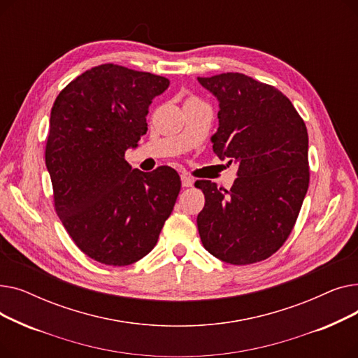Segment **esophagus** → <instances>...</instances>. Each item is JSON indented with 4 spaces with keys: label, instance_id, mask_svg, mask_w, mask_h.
Listing matches in <instances>:
<instances>
[{
    "label": "esophagus",
    "instance_id": "1",
    "mask_svg": "<svg viewBox=\"0 0 358 358\" xmlns=\"http://www.w3.org/2000/svg\"><path fill=\"white\" fill-rule=\"evenodd\" d=\"M181 184H182V187H192L194 184V180L190 176L182 174L181 176Z\"/></svg>",
    "mask_w": 358,
    "mask_h": 358
}]
</instances>
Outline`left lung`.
Returning <instances> with one entry per match:
<instances>
[{"label":"left lung","mask_w":358,"mask_h":358,"mask_svg":"<svg viewBox=\"0 0 358 358\" xmlns=\"http://www.w3.org/2000/svg\"><path fill=\"white\" fill-rule=\"evenodd\" d=\"M219 100L213 152L238 164L231 190L199 180L203 247L234 266L277 252L292 234L309 187L308 129L292 101L273 85L227 72L199 77Z\"/></svg>","instance_id":"8db88e82"}]
</instances>
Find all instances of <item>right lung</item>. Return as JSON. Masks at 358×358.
<instances>
[{
	"mask_svg": "<svg viewBox=\"0 0 358 358\" xmlns=\"http://www.w3.org/2000/svg\"><path fill=\"white\" fill-rule=\"evenodd\" d=\"M169 80L115 64L94 66L56 97L45 159L53 204L68 235L106 266H129L157 245L181 180L171 166L152 173L124 159L146 134L148 107Z\"/></svg>",
	"mask_w": 358,
	"mask_h": 358,
	"instance_id": "right-lung-1",
	"label": "right lung"
}]
</instances>
